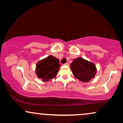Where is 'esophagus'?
I'll return each instance as SVG.
<instances>
[{"instance_id":"obj_1","label":"esophagus","mask_w":123,"mask_h":123,"mask_svg":"<svg viewBox=\"0 0 123 123\" xmlns=\"http://www.w3.org/2000/svg\"><path fill=\"white\" fill-rule=\"evenodd\" d=\"M64 65H67V66H68V65H69V63H65L64 64Z\"/></svg>"}]
</instances>
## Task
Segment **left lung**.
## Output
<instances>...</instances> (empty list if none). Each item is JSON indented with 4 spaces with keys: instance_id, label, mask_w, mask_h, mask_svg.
<instances>
[{
    "instance_id": "1",
    "label": "left lung",
    "mask_w": 123,
    "mask_h": 123,
    "mask_svg": "<svg viewBox=\"0 0 123 123\" xmlns=\"http://www.w3.org/2000/svg\"><path fill=\"white\" fill-rule=\"evenodd\" d=\"M70 66L73 75L82 82H89L96 73L95 65L80 57L74 59Z\"/></svg>"
}]
</instances>
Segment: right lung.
<instances>
[{
  "mask_svg": "<svg viewBox=\"0 0 123 123\" xmlns=\"http://www.w3.org/2000/svg\"><path fill=\"white\" fill-rule=\"evenodd\" d=\"M59 60L55 57L50 55L37 63L36 73L43 81H49L55 77L60 68Z\"/></svg>",
  "mask_w": 123,
  "mask_h": 123,
  "instance_id": "obj_1",
  "label": "right lung"
}]
</instances>
